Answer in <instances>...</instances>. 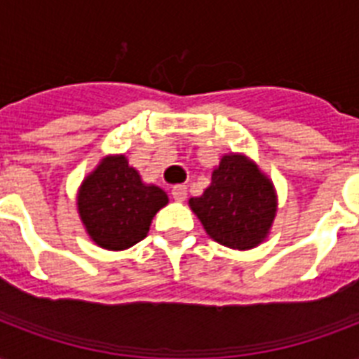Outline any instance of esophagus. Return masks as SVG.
Returning a JSON list of instances; mask_svg holds the SVG:
<instances>
[{
	"label": "esophagus",
	"instance_id": "34e87169",
	"mask_svg": "<svg viewBox=\"0 0 359 359\" xmlns=\"http://www.w3.org/2000/svg\"><path fill=\"white\" fill-rule=\"evenodd\" d=\"M171 196H173L175 201L182 203V201H186V196H188V190H186V186L177 184V186H173V190H171Z\"/></svg>",
	"mask_w": 359,
	"mask_h": 359
}]
</instances>
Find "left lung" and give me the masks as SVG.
I'll return each instance as SVG.
<instances>
[{"instance_id": "left-lung-1", "label": "left lung", "mask_w": 359, "mask_h": 359, "mask_svg": "<svg viewBox=\"0 0 359 359\" xmlns=\"http://www.w3.org/2000/svg\"><path fill=\"white\" fill-rule=\"evenodd\" d=\"M207 235L233 250H251L266 238L278 208L272 180L242 154H225L203 196L191 197Z\"/></svg>"}]
</instances>
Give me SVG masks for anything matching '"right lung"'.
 Here are the masks:
<instances>
[{
  "label": "right lung",
  "instance_id": "1",
  "mask_svg": "<svg viewBox=\"0 0 359 359\" xmlns=\"http://www.w3.org/2000/svg\"><path fill=\"white\" fill-rule=\"evenodd\" d=\"M168 194L143 184L124 154L106 156L78 191V212L87 235L104 250H126L149 233L154 214L168 205Z\"/></svg>",
  "mask_w": 359,
  "mask_h": 359
}]
</instances>
